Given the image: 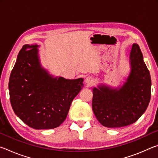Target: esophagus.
Instances as JSON below:
<instances>
[{
  "instance_id": "1",
  "label": "esophagus",
  "mask_w": 158,
  "mask_h": 158,
  "mask_svg": "<svg viewBox=\"0 0 158 158\" xmlns=\"http://www.w3.org/2000/svg\"><path fill=\"white\" fill-rule=\"evenodd\" d=\"M85 81L87 84L92 85V84H93V83H94V79H93L91 77H88L85 78Z\"/></svg>"
}]
</instances>
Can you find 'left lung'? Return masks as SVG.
<instances>
[{
    "instance_id": "1",
    "label": "left lung",
    "mask_w": 158,
    "mask_h": 158,
    "mask_svg": "<svg viewBox=\"0 0 158 158\" xmlns=\"http://www.w3.org/2000/svg\"><path fill=\"white\" fill-rule=\"evenodd\" d=\"M130 73L118 88L100 84L93 89L92 109L98 121L106 127H121L135 123L148 107L151 79L141 49L134 43L129 55Z\"/></svg>"
}]
</instances>
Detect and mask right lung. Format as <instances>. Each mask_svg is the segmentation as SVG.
Instances as JSON below:
<instances>
[{
    "mask_svg": "<svg viewBox=\"0 0 158 158\" xmlns=\"http://www.w3.org/2000/svg\"><path fill=\"white\" fill-rule=\"evenodd\" d=\"M39 47L25 44L19 53L9 80L10 102L15 114L29 127L53 129L65 120L84 79L51 74L42 65Z\"/></svg>",
    "mask_w": 158,
    "mask_h": 158,
    "instance_id": "add662e5",
    "label": "right lung"
}]
</instances>
